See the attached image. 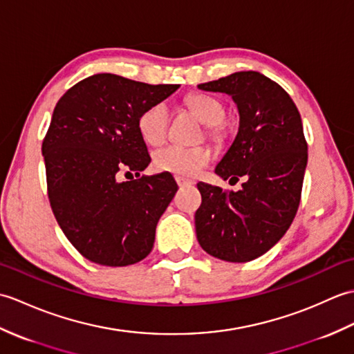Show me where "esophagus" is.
<instances>
[{"instance_id": "1", "label": "esophagus", "mask_w": 354, "mask_h": 354, "mask_svg": "<svg viewBox=\"0 0 354 354\" xmlns=\"http://www.w3.org/2000/svg\"><path fill=\"white\" fill-rule=\"evenodd\" d=\"M175 179H176V183H178V185H179V187L192 185V181H190V179H187V178H184V176H176Z\"/></svg>"}]
</instances>
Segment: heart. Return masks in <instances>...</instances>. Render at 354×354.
I'll return each instance as SVG.
<instances>
[{
  "label": "heart",
  "mask_w": 354,
  "mask_h": 354,
  "mask_svg": "<svg viewBox=\"0 0 354 354\" xmlns=\"http://www.w3.org/2000/svg\"><path fill=\"white\" fill-rule=\"evenodd\" d=\"M192 109L198 117L209 126V133L219 135V123L223 117V104L213 95L196 94L189 99ZM169 106L158 102L146 108L138 117V131L147 145H161L167 135ZM212 160V153L205 147L165 146L153 153V165L156 170L173 173L178 176H196Z\"/></svg>",
  "instance_id": "b5f03b06"
}]
</instances>
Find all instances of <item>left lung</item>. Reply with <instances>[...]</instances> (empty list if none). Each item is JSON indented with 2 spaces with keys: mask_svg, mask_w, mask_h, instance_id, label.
<instances>
[{
  "mask_svg": "<svg viewBox=\"0 0 354 354\" xmlns=\"http://www.w3.org/2000/svg\"><path fill=\"white\" fill-rule=\"evenodd\" d=\"M198 88L228 94L237 104V135L214 171L223 181L245 178L239 192L198 184V242L216 259L251 261L278 243L297 214L307 165L301 115L290 95L257 71Z\"/></svg>",
  "mask_w": 354,
  "mask_h": 354,
  "instance_id": "left-lung-1",
  "label": "left lung"
}]
</instances>
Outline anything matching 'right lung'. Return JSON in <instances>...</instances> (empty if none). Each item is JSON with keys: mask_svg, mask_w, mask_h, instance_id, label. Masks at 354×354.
Returning <instances> with one entry per match:
<instances>
[{"mask_svg": "<svg viewBox=\"0 0 354 354\" xmlns=\"http://www.w3.org/2000/svg\"><path fill=\"white\" fill-rule=\"evenodd\" d=\"M178 88L94 74L53 111L42 142L50 205L66 239L97 265H133L152 251L158 221L178 185L167 171L140 178L150 156L138 117ZM124 169L139 179L120 183Z\"/></svg>", "mask_w": 354, "mask_h": 354, "instance_id": "obj_1", "label": "right lung"}]
</instances>
